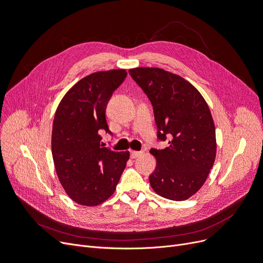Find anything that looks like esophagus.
Masks as SVG:
<instances>
[{
    "label": "esophagus",
    "mask_w": 263,
    "mask_h": 263,
    "mask_svg": "<svg viewBox=\"0 0 263 263\" xmlns=\"http://www.w3.org/2000/svg\"><path fill=\"white\" fill-rule=\"evenodd\" d=\"M141 151H134V150H132L130 151V158L132 159H136V158H138L139 156H141Z\"/></svg>",
    "instance_id": "esophagus-1"
}]
</instances>
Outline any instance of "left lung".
Returning <instances> with one entry per match:
<instances>
[{
  "mask_svg": "<svg viewBox=\"0 0 263 263\" xmlns=\"http://www.w3.org/2000/svg\"><path fill=\"white\" fill-rule=\"evenodd\" d=\"M129 74L153 104L159 140L164 149H151L157 159L149 182L155 192L184 201L202 187L216 157L215 125L208 103L178 74L159 68H135Z\"/></svg>",
  "mask_w": 263,
  "mask_h": 263,
  "instance_id": "8db88e82",
  "label": "left lung"
}]
</instances>
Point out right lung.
<instances>
[{
    "label": "right lung",
    "mask_w": 263,
    "mask_h": 263,
    "mask_svg": "<svg viewBox=\"0 0 263 263\" xmlns=\"http://www.w3.org/2000/svg\"><path fill=\"white\" fill-rule=\"evenodd\" d=\"M127 76L126 70L100 71L77 82L55 110L51 151L55 172L71 200L97 206L113 195L129 151L103 147L101 133L109 132L106 105Z\"/></svg>",
    "instance_id": "obj_1"
}]
</instances>
